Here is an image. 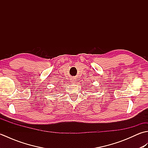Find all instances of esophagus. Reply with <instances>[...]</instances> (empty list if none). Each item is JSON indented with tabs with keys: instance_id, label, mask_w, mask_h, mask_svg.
<instances>
[{
	"instance_id": "obj_1",
	"label": "esophagus",
	"mask_w": 148,
	"mask_h": 148,
	"mask_svg": "<svg viewBox=\"0 0 148 148\" xmlns=\"http://www.w3.org/2000/svg\"><path fill=\"white\" fill-rule=\"evenodd\" d=\"M74 81H75L74 80H72V82H73V83H74Z\"/></svg>"
}]
</instances>
